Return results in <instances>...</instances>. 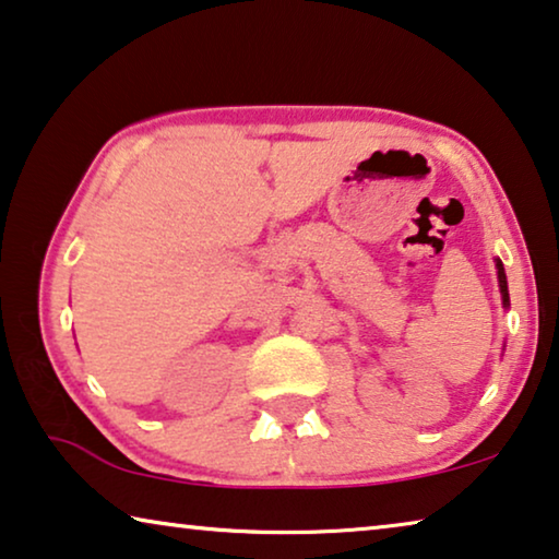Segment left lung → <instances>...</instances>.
Here are the masks:
<instances>
[{
    "instance_id": "left-lung-1",
    "label": "left lung",
    "mask_w": 559,
    "mask_h": 559,
    "mask_svg": "<svg viewBox=\"0 0 559 559\" xmlns=\"http://www.w3.org/2000/svg\"><path fill=\"white\" fill-rule=\"evenodd\" d=\"M495 265H497V281H499V294H502V306L510 308V290H507V273H504V265L499 258H495Z\"/></svg>"
}]
</instances>
